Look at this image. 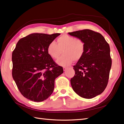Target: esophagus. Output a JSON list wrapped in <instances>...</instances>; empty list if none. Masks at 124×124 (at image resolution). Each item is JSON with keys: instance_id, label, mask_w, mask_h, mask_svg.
Wrapping results in <instances>:
<instances>
[{"instance_id": "34e87169", "label": "esophagus", "mask_w": 124, "mask_h": 124, "mask_svg": "<svg viewBox=\"0 0 124 124\" xmlns=\"http://www.w3.org/2000/svg\"><path fill=\"white\" fill-rule=\"evenodd\" d=\"M63 68V70H64V71H66V70H67V67H64Z\"/></svg>"}]
</instances>
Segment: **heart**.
Instances as JSON below:
<instances>
[{"instance_id": "heart-1", "label": "heart", "mask_w": 124, "mask_h": 124, "mask_svg": "<svg viewBox=\"0 0 124 124\" xmlns=\"http://www.w3.org/2000/svg\"><path fill=\"white\" fill-rule=\"evenodd\" d=\"M85 43L81 39L76 38L68 35H63L54 42L47 46L48 54L54 59H58L61 54L63 56L56 61L58 65L66 66L75 61H78L83 56L85 52Z\"/></svg>"}]
</instances>
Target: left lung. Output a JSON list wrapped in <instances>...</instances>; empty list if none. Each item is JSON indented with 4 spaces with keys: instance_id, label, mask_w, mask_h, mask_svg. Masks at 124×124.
<instances>
[{
    "instance_id": "8db88e82",
    "label": "left lung",
    "mask_w": 124,
    "mask_h": 124,
    "mask_svg": "<svg viewBox=\"0 0 124 124\" xmlns=\"http://www.w3.org/2000/svg\"><path fill=\"white\" fill-rule=\"evenodd\" d=\"M68 34L82 39L85 46L83 56L74 66L71 87L80 97L92 99L101 94L108 84L112 64L109 45L101 34L90 30Z\"/></svg>"
}]
</instances>
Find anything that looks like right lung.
Listing matches in <instances>:
<instances>
[{
  "label": "right lung",
  "instance_id": "right-lung-1",
  "mask_svg": "<svg viewBox=\"0 0 124 124\" xmlns=\"http://www.w3.org/2000/svg\"><path fill=\"white\" fill-rule=\"evenodd\" d=\"M60 34L34 33L20 39L12 53V76L25 98L36 102L53 92L54 80L63 72L48 54V45Z\"/></svg>",
  "mask_w": 124,
  "mask_h": 124
}]
</instances>
